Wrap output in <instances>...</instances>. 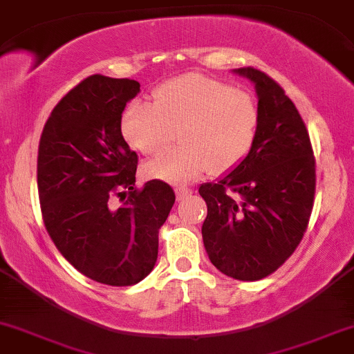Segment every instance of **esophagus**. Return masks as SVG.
<instances>
[{"mask_svg":"<svg viewBox=\"0 0 354 354\" xmlns=\"http://www.w3.org/2000/svg\"><path fill=\"white\" fill-rule=\"evenodd\" d=\"M193 193V189L189 188H185V186H180V188H176V200H185V198H188L189 194Z\"/></svg>","mask_w":354,"mask_h":354,"instance_id":"obj_1","label":"esophagus"}]
</instances>
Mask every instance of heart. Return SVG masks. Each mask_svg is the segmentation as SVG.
Here are the masks:
<instances>
[{
  "label": "heart",
  "mask_w": 354,
  "mask_h": 354,
  "mask_svg": "<svg viewBox=\"0 0 354 354\" xmlns=\"http://www.w3.org/2000/svg\"><path fill=\"white\" fill-rule=\"evenodd\" d=\"M258 126V104L246 91L198 73L158 86L153 106L133 101L121 115L124 140L146 156L165 151L178 133L180 148L146 165L148 174L173 185L236 168L253 148Z\"/></svg>",
  "instance_id": "1"
}]
</instances>
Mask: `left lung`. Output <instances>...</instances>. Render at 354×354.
Here are the masks:
<instances>
[{
	"label": "left lung",
	"mask_w": 354,
	"mask_h": 354,
	"mask_svg": "<svg viewBox=\"0 0 354 354\" xmlns=\"http://www.w3.org/2000/svg\"><path fill=\"white\" fill-rule=\"evenodd\" d=\"M234 73L254 83L258 135L233 171L200 186L208 206L201 233L223 274L258 281L274 273L303 239L315 203L316 165L304 121L283 88L254 68Z\"/></svg>",
	"instance_id": "1"
}]
</instances>
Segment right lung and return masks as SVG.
Instances as JSON below:
<instances>
[{"mask_svg": "<svg viewBox=\"0 0 354 354\" xmlns=\"http://www.w3.org/2000/svg\"><path fill=\"white\" fill-rule=\"evenodd\" d=\"M138 93L135 80L88 76L53 109L38 148L48 234L80 273L108 286L151 273L158 233L176 200L161 180L135 186L138 154L121 135V115Z\"/></svg>", "mask_w": 354, "mask_h": 354, "instance_id": "add662e5", "label": "right lung"}]
</instances>
